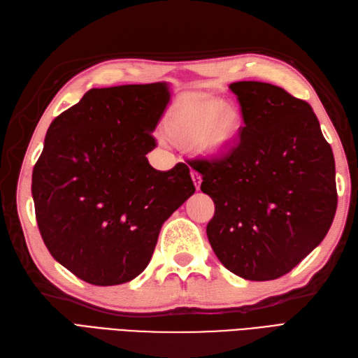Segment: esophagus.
I'll list each match as a JSON object with an SVG mask.
<instances>
[{"label":"esophagus","mask_w":358,"mask_h":358,"mask_svg":"<svg viewBox=\"0 0 358 358\" xmlns=\"http://www.w3.org/2000/svg\"><path fill=\"white\" fill-rule=\"evenodd\" d=\"M191 179H193V184H194L196 189H200V184H202V178H200L197 173H191Z\"/></svg>","instance_id":"obj_1"}]
</instances>
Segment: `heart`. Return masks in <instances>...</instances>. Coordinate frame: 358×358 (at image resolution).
I'll list each match as a JSON object with an SVG mask.
<instances>
[{
  "instance_id": "1",
  "label": "heart",
  "mask_w": 358,
  "mask_h": 358,
  "mask_svg": "<svg viewBox=\"0 0 358 358\" xmlns=\"http://www.w3.org/2000/svg\"><path fill=\"white\" fill-rule=\"evenodd\" d=\"M245 127L243 113L222 100L189 97L174 108L164 123L167 141L196 149L206 159H222L238 143Z\"/></svg>"
}]
</instances>
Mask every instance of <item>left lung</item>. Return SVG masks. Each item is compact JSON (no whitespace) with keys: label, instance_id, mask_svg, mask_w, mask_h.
<instances>
[{"label":"left lung","instance_id":"8db88e82","mask_svg":"<svg viewBox=\"0 0 358 358\" xmlns=\"http://www.w3.org/2000/svg\"><path fill=\"white\" fill-rule=\"evenodd\" d=\"M229 88L245 118L240 141L224 158L193 167L215 205L206 235L232 273L276 280L320 245L334 220V155L307 101L263 82Z\"/></svg>","mask_w":358,"mask_h":358}]
</instances>
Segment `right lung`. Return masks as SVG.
Here are the masks:
<instances>
[{"mask_svg": "<svg viewBox=\"0 0 358 358\" xmlns=\"http://www.w3.org/2000/svg\"><path fill=\"white\" fill-rule=\"evenodd\" d=\"M170 97L165 82L90 90L47 130L31 176L39 232L86 282L132 281L164 222L194 194L185 164L159 171L145 158Z\"/></svg>", "mask_w": 358, "mask_h": 358, "instance_id": "add662e5", "label": "right lung"}]
</instances>
